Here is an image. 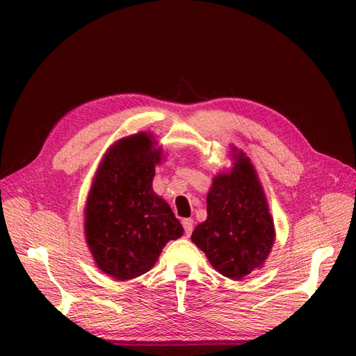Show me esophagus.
Masks as SVG:
<instances>
[{"label":"esophagus","instance_id":"obj_1","mask_svg":"<svg viewBox=\"0 0 356 356\" xmlns=\"http://www.w3.org/2000/svg\"><path fill=\"white\" fill-rule=\"evenodd\" d=\"M184 228H185V234L191 236L192 229H194V219H184Z\"/></svg>","mask_w":356,"mask_h":356}]
</instances>
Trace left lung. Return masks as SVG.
<instances>
[{"label": "left lung", "mask_w": 356, "mask_h": 356, "mask_svg": "<svg viewBox=\"0 0 356 356\" xmlns=\"http://www.w3.org/2000/svg\"><path fill=\"white\" fill-rule=\"evenodd\" d=\"M231 154L232 167L213 177L207 219L198 223L191 240L222 276L240 280L262 268L276 231L255 167L236 146Z\"/></svg>", "instance_id": "8db88e82"}]
</instances>
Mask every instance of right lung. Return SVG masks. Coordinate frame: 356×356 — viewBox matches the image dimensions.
Instances as JSON below:
<instances>
[{"mask_svg":"<svg viewBox=\"0 0 356 356\" xmlns=\"http://www.w3.org/2000/svg\"><path fill=\"white\" fill-rule=\"evenodd\" d=\"M150 133L118 140L101 159L85 207V238L97 267L131 280L155 266L170 240L184 234L152 181L162 149Z\"/></svg>","mask_w":356,"mask_h":356,"instance_id":"add662e5","label":"right lung"}]
</instances>
